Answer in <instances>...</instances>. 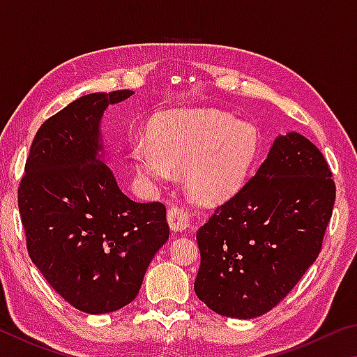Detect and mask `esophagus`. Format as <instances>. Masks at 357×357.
I'll return each mask as SVG.
<instances>
[{
	"label": "esophagus",
	"mask_w": 357,
	"mask_h": 357,
	"mask_svg": "<svg viewBox=\"0 0 357 357\" xmlns=\"http://www.w3.org/2000/svg\"><path fill=\"white\" fill-rule=\"evenodd\" d=\"M168 223H170L173 231L183 233L185 229H189L192 223L189 211L181 206H172L168 209Z\"/></svg>",
	"instance_id": "obj_1"
}]
</instances>
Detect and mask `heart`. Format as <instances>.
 I'll use <instances>...</instances> for the list:
<instances>
[{"label": "heart", "instance_id": "obj_1", "mask_svg": "<svg viewBox=\"0 0 357 357\" xmlns=\"http://www.w3.org/2000/svg\"><path fill=\"white\" fill-rule=\"evenodd\" d=\"M154 143L134 144L135 167L144 179L167 184L185 170V189L197 202L220 203L233 197L249 174L259 148L257 130L215 110L165 114Z\"/></svg>", "mask_w": 357, "mask_h": 357}]
</instances>
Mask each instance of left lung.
<instances>
[{"label": "left lung", "mask_w": 357, "mask_h": 357, "mask_svg": "<svg viewBox=\"0 0 357 357\" xmlns=\"http://www.w3.org/2000/svg\"><path fill=\"white\" fill-rule=\"evenodd\" d=\"M331 176L304 135L277 137L255 176L197 231L198 299L241 319L273 310L321 252L335 202Z\"/></svg>", "instance_id": "8db88e82"}]
</instances>
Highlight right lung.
Returning a JSON list of instances; mask_svg holds the SVG:
<instances>
[{"instance_id": "add662e5", "label": "right lung", "mask_w": 357, "mask_h": 357, "mask_svg": "<svg viewBox=\"0 0 357 357\" xmlns=\"http://www.w3.org/2000/svg\"><path fill=\"white\" fill-rule=\"evenodd\" d=\"M132 94L93 93L48 118L19 187L29 258L58 294L93 315L137 298L170 234L164 204L129 198L99 155L102 114Z\"/></svg>"}]
</instances>
